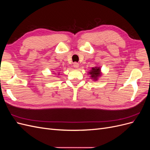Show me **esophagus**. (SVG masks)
<instances>
[{"instance_id":"1","label":"esophagus","mask_w":150,"mask_h":150,"mask_svg":"<svg viewBox=\"0 0 150 150\" xmlns=\"http://www.w3.org/2000/svg\"><path fill=\"white\" fill-rule=\"evenodd\" d=\"M79 64L78 63H77V62H74V64H73V66H74V67H75V68H78L79 67Z\"/></svg>"}]
</instances>
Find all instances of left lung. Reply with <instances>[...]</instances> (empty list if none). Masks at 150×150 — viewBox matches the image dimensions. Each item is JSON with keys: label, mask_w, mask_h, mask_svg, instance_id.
<instances>
[{"label": "left lung", "mask_w": 150, "mask_h": 150, "mask_svg": "<svg viewBox=\"0 0 150 150\" xmlns=\"http://www.w3.org/2000/svg\"><path fill=\"white\" fill-rule=\"evenodd\" d=\"M88 75L90 76V79H91L94 81H97L99 78L103 75L101 67L100 66H94L92 67L91 69L88 71Z\"/></svg>", "instance_id": "1"}]
</instances>
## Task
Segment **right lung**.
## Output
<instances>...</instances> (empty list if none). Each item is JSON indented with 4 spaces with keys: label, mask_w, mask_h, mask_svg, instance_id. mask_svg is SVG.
Segmentation results:
<instances>
[{
    "label": "right lung",
    "mask_w": 150,
    "mask_h": 150,
    "mask_svg": "<svg viewBox=\"0 0 150 150\" xmlns=\"http://www.w3.org/2000/svg\"><path fill=\"white\" fill-rule=\"evenodd\" d=\"M54 74H57V76H59L60 75V72H57V73H54Z\"/></svg>",
    "instance_id": "right-lung-1"
}]
</instances>
